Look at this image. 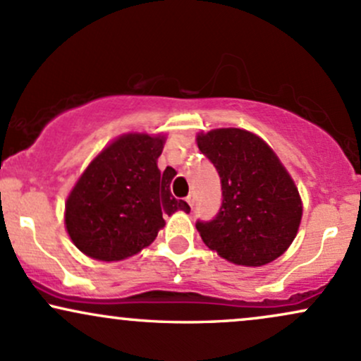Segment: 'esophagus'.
<instances>
[{
  "label": "esophagus",
  "mask_w": 361,
  "mask_h": 361,
  "mask_svg": "<svg viewBox=\"0 0 361 361\" xmlns=\"http://www.w3.org/2000/svg\"><path fill=\"white\" fill-rule=\"evenodd\" d=\"M186 204H188V205L193 209V205H195V195H188V197H186Z\"/></svg>",
  "instance_id": "esophagus-1"
}]
</instances>
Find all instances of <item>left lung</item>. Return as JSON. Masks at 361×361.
<instances>
[{"instance_id":"left-lung-1","label":"left lung","mask_w":361,"mask_h":361,"mask_svg":"<svg viewBox=\"0 0 361 361\" xmlns=\"http://www.w3.org/2000/svg\"><path fill=\"white\" fill-rule=\"evenodd\" d=\"M197 146L222 183L221 212L197 222L207 247L243 267H263L288 250L302 221V198L276 152L235 127L198 132Z\"/></svg>"}]
</instances>
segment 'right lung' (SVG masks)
<instances>
[{"label":"right lung","mask_w":361,"mask_h":361,"mask_svg":"<svg viewBox=\"0 0 361 361\" xmlns=\"http://www.w3.org/2000/svg\"><path fill=\"white\" fill-rule=\"evenodd\" d=\"M166 135L127 132L91 159L68 195L64 226L91 259L122 261L137 255L164 227L163 215L190 207L171 195L175 169L161 175L157 157Z\"/></svg>","instance_id":"obj_1"}]
</instances>
